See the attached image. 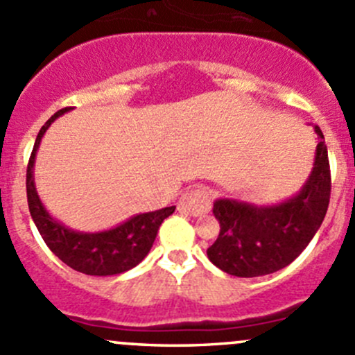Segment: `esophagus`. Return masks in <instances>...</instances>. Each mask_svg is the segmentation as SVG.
<instances>
[{"instance_id":"obj_1","label":"esophagus","mask_w":355,"mask_h":355,"mask_svg":"<svg viewBox=\"0 0 355 355\" xmlns=\"http://www.w3.org/2000/svg\"><path fill=\"white\" fill-rule=\"evenodd\" d=\"M178 211L189 216H199L211 209V196L209 192L200 187H194L185 192L177 204Z\"/></svg>"}]
</instances>
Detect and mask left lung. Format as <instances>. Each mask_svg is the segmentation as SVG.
<instances>
[{
	"instance_id": "obj_1",
	"label": "left lung",
	"mask_w": 355,
	"mask_h": 355,
	"mask_svg": "<svg viewBox=\"0 0 355 355\" xmlns=\"http://www.w3.org/2000/svg\"><path fill=\"white\" fill-rule=\"evenodd\" d=\"M318 135L314 164L306 184L292 198L277 204H252L220 198L213 214L220 235L207 249L214 266L234 277L254 278L288 266L313 241L327 214L331 178L323 132Z\"/></svg>"
}]
</instances>
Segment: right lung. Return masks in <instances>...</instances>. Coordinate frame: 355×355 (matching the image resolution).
Listing matches in <instances>:
<instances>
[{
    "instance_id": "1",
    "label": "right lung",
    "mask_w": 355,
    "mask_h": 355,
    "mask_svg": "<svg viewBox=\"0 0 355 355\" xmlns=\"http://www.w3.org/2000/svg\"><path fill=\"white\" fill-rule=\"evenodd\" d=\"M70 108L60 110L42 125L35 137L34 149L27 166V202L31 216L44 239L46 245L67 266L92 277H113L137 266L149 254L164 218L173 214L175 206L149 213L135 214L123 223L101 232H78L65 227L53 218L37 194L34 182L35 155L41 139L56 118Z\"/></svg>"
}]
</instances>
